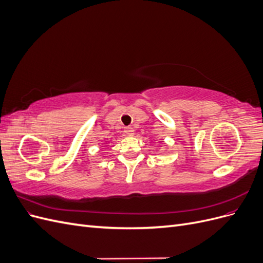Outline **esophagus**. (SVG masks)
Masks as SVG:
<instances>
[{
    "label": "esophagus",
    "mask_w": 263,
    "mask_h": 263,
    "mask_svg": "<svg viewBox=\"0 0 263 263\" xmlns=\"http://www.w3.org/2000/svg\"><path fill=\"white\" fill-rule=\"evenodd\" d=\"M124 133L126 135H129V136H132V135H134V128H133V127L127 126V127H125V128H124Z\"/></svg>",
    "instance_id": "34e87169"
}]
</instances>
